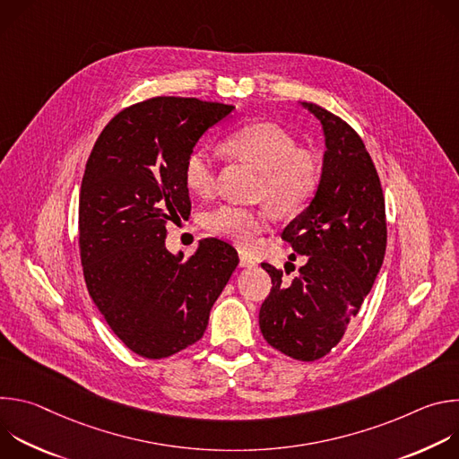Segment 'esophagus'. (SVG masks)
<instances>
[{
    "instance_id": "obj_1",
    "label": "esophagus",
    "mask_w": 459,
    "mask_h": 459,
    "mask_svg": "<svg viewBox=\"0 0 459 459\" xmlns=\"http://www.w3.org/2000/svg\"><path fill=\"white\" fill-rule=\"evenodd\" d=\"M255 265V261L250 257V255H247V254H239V267H254Z\"/></svg>"
}]
</instances>
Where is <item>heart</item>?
<instances>
[{"label":"heart","mask_w":459,"mask_h":459,"mask_svg":"<svg viewBox=\"0 0 459 459\" xmlns=\"http://www.w3.org/2000/svg\"><path fill=\"white\" fill-rule=\"evenodd\" d=\"M227 151L254 167L259 174L257 195L281 214L299 212L314 198L321 181V165L314 151L298 147L285 128L274 123H250L227 136ZM183 181L194 194L209 198L216 190V163L204 151H192L183 165ZM207 230L248 248L265 232L269 218L264 211L241 205H221L205 214Z\"/></svg>","instance_id":"1"}]
</instances>
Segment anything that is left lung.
Returning a JSON list of instances; mask_svg holds the SVG:
<instances>
[{
	"instance_id": "8db88e82",
	"label": "left lung",
	"mask_w": 459,
	"mask_h": 459,
	"mask_svg": "<svg viewBox=\"0 0 459 459\" xmlns=\"http://www.w3.org/2000/svg\"><path fill=\"white\" fill-rule=\"evenodd\" d=\"M303 105L321 121L326 151L314 200L281 239L307 255V264L290 283L281 269L261 264L273 289L259 308V329L285 356L316 361L342 342L374 285L386 248V218L379 176L359 134L326 108Z\"/></svg>"
}]
</instances>
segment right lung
<instances>
[{
  "instance_id": "obj_1",
  "label": "right lung",
  "mask_w": 459,
  "mask_h": 459,
  "mask_svg": "<svg viewBox=\"0 0 459 459\" xmlns=\"http://www.w3.org/2000/svg\"><path fill=\"white\" fill-rule=\"evenodd\" d=\"M232 105L158 96L117 112L98 136L80 190L87 290L112 333L138 356L169 358L202 340L239 264L209 238L183 259L165 248L167 221L190 214L183 165Z\"/></svg>"
}]
</instances>
